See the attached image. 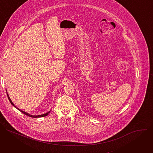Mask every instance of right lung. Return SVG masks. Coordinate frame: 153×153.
Here are the masks:
<instances>
[{
  "mask_svg": "<svg viewBox=\"0 0 153 153\" xmlns=\"http://www.w3.org/2000/svg\"><path fill=\"white\" fill-rule=\"evenodd\" d=\"M7 96H8V99H9V100H10V103H11V105H13V106H14V103L12 102V101L11 100V99H10V97H9V96H8V93H7ZM14 107L15 108H16L17 109H18V110L20 111V112H22V113H24V114H25V115H27V116H29V117H35V118H36V117H45V116H48V114H49V113H50V111H48V113H45V114H42V115H38V116H32V115H30V114H29L28 113H26V112H25V111H22V110H19V108H17L16 106H14Z\"/></svg>",
  "mask_w": 153,
  "mask_h": 153,
  "instance_id": "1",
  "label": "right lung"
}]
</instances>
